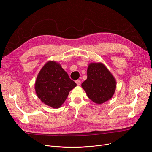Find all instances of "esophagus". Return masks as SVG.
<instances>
[{"instance_id": "esophagus-1", "label": "esophagus", "mask_w": 152, "mask_h": 152, "mask_svg": "<svg viewBox=\"0 0 152 152\" xmlns=\"http://www.w3.org/2000/svg\"><path fill=\"white\" fill-rule=\"evenodd\" d=\"M76 83L77 84V86H79L81 84V81L80 80H79V79H77V80H76Z\"/></svg>"}]
</instances>
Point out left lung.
<instances>
[{"label":"left lung","mask_w":152,"mask_h":152,"mask_svg":"<svg viewBox=\"0 0 152 152\" xmlns=\"http://www.w3.org/2000/svg\"><path fill=\"white\" fill-rule=\"evenodd\" d=\"M87 79L81 86L92 101L102 104L112 98L116 81L102 63H91L87 68Z\"/></svg>","instance_id":"left-lung-1"}]
</instances>
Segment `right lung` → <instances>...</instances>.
<instances>
[{"mask_svg":"<svg viewBox=\"0 0 152 152\" xmlns=\"http://www.w3.org/2000/svg\"><path fill=\"white\" fill-rule=\"evenodd\" d=\"M76 86V84L69 77L60 63L49 61L37 76L35 91L38 98L45 105L58 108Z\"/></svg>","mask_w":152,"mask_h":152,"instance_id":"add662e5","label":"right lung"}]
</instances>
